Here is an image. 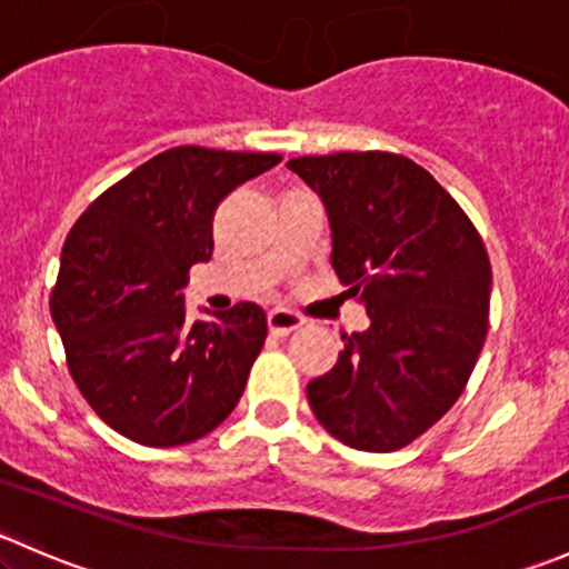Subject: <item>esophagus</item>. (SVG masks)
Segmentation results:
<instances>
[{
  "mask_svg": "<svg viewBox=\"0 0 569 569\" xmlns=\"http://www.w3.org/2000/svg\"><path fill=\"white\" fill-rule=\"evenodd\" d=\"M267 325L272 336H289V332L300 330L302 317H297L295 311H283V308H274L267 313Z\"/></svg>",
  "mask_w": 569,
  "mask_h": 569,
  "instance_id": "34e87169",
  "label": "esophagus"
}]
</instances>
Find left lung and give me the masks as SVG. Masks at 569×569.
<instances>
[{
    "label": "left lung",
    "mask_w": 569,
    "mask_h": 569,
    "mask_svg": "<svg viewBox=\"0 0 569 569\" xmlns=\"http://www.w3.org/2000/svg\"><path fill=\"white\" fill-rule=\"evenodd\" d=\"M325 200L330 263L371 327L308 382L321 427L358 451L421 438L468 386L490 327L492 269L462 206L401 153L291 159Z\"/></svg>",
    "instance_id": "obj_1"
}]
</instances>
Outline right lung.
Returning <instances> with one entry per match:
<instances>
[{
	"label": "right lung",
	"instance_id": "right-lung-1",
	"mask_svg": "<svg viewBox=\"0 0 569 569\" xmlns=\"http://www.w3.org/2000/svg\"><path fill=\"white\" fill-rule=\"evenodd\" d=\"M280 153L178 146L82 211L62 244L49 308L79 393L114 432L153 449L192 443L242 399L267 313L237 302L189 325L181 289L209 261L211 217Z\"/></svg>",
	"mask_w": 569,
	"mask_h": 569
}]
</instances>
